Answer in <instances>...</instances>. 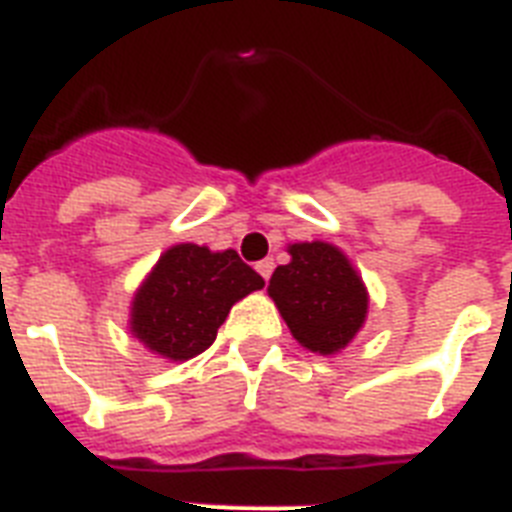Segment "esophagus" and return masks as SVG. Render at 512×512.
Segmentation results:
<instances>
[{"instance_id": "1", "label": "esophagus", "mask_w": 512, "mask_h": 512, "mask_svg": "<svg viewBox=\"0 0 512 512\" xmlns=\"http://www.w3.org/2000/svg\"><path fill=\"white\" fill-rule=\"evenodd\" d=\"M256 272H259L261 277H264V280L269 282V277H272V272H274V259L259 261V264H256Z\"/></svg>"}]
</instances>
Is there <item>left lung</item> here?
<instances>
[{
	"mask_svg": "<svg viewBox=\"0 0 512 512\" xmlns=\"http://www.w3.org/2000/svg\"><path fill=\"white\" fill-rule=\"evenodd\" d=\"M290 264L274 269L269 295L303 348L337 353L366 319V287L350 261L329 243H295Z\"/></svg>",
	"mask_w": 512,
	"mask_h": 512,
	"instance_id": "8db88e82",
	"label": "left lung"
}]
</instances>
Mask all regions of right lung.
<instances>
[{"mask_svg":"<svg viewBox=\"0 0 512 512\" xmlns=\"http://www.w3.org/2000/svg\"><path fill=\"white\" fill-rule=\"evenodd\" d=\"M264 287L235 251L183 243L164 253L133 301V332L154 353L188 361L217 340L232 303Z\"/></svg>","mask_w":512,"mask_h":512,"instance_id":"obj_1","label":"right lung"}]
</instances>
